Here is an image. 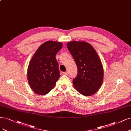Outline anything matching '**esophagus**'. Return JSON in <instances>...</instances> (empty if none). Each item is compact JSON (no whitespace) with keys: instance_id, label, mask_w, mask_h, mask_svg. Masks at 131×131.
<instances>
[{"instance_id":"esophagus-1","label":"esophagus","mask_w":131,"mask_h":131,"mask_svg":"<svg viewBox=\"0 0 131 131\" xmlns=\"http://www.w3.org/2000/svg\"><path fill=\"white\" fill-rule=\"evenodd\" d=\"M63 75H67L68 74V71L63 72Z\"/></svg>"}]
</instances>
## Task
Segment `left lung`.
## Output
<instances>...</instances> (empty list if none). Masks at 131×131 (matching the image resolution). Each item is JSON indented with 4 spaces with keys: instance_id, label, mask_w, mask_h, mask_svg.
Returning <instances> with one entry per match:
<instances>
[{
    "instance_id": "obj_1",
    "label": "left lung",
    "mask_w": 131,
    "mask_h": 131,
    "mask_svg": "<svg viewBox=\"0 0 131 131\" xmlns=\"http://www.w3.org/2000/svg\"><path fill=\"white\" fill-rule=\"evenodd\" d=\"M67 47L78 67V75L73 79L77 91L91 96L99 91L103 79V69L97 52L85 42L72 41Z\"/></svg>"
}]
</instances>
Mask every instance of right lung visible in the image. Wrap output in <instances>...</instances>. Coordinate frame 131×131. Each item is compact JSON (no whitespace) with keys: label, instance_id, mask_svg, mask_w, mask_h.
<instances>
[{"label":"right lung","instance_id":"right-lung-1","mask_svg":"<svg viewBox=\"0 0 131 131\" xmlns=\"http://www.w3.org/2000/svg\"><path fill=\"white\" fill-rule=\"evenodd\" d=\"M62 46L61 42L47 41L38 48L31 58L27 76L31 88L37 94L48 93L60 78L56 55Z\"/></svg>","mask_w":131,"mask_h":131}]
</instances>
